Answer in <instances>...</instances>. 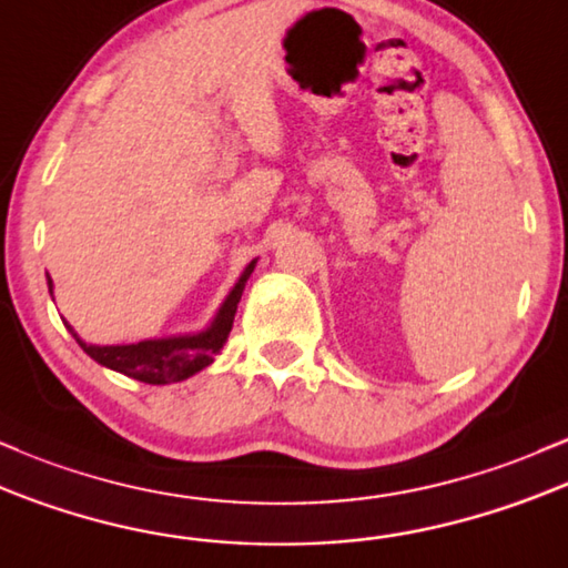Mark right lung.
Here are the masks:
<instances>
[{"label":"right lung","mask_w":568,"mask_h":568,"mask_svg":"<svg viewBox=\"0 0 568 568\" xmlns=\"http://www.w3.org/2000/svg\"><path fill=\"white\" fill-rule=\"evenodd\" d=\"M257 257L244 267V273L239 276V282L233 284V290L227 292V297L222 301L220 308L209 327H203L201 333H187V335H169V337H150V341L139 343H125V346H95V343H85L74 333L72 324H67L69 333L74 335V341L80 343V348L99 365L114 369V373H123L129 378L142 381V384L152 386H165L176 384V381H187L190 375L201 373L203 367H209L214 362V356L222 352V346L227 343V335L233 329L235 308H239L241 295H244L246 278L252 276ZM48 290L53 295V278L48 276Z\"/></svg>","instance_id":"add662e5"}]
</instances>
